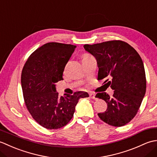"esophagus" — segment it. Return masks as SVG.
<instances>
[{"label": "esophagus", "instance_id": "1", "mask_svg": "<svg viewBox=\"0 0 157 157\" xmlns=\"http://www.w3.org/2000/svg\"><path fill=\"white\" fill-rule=\"evenodd\" d=\"M89 96H90V98H92V99L95 98V94H94V93L90 92L89 94Z\"/></svg>", "mask_w": 157, "mask_h": 157}]
</instances>
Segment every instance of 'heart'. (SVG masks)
Returning <instances> with one entry per match:
<instances>
[{"instance_id":"obj_1","label":"heart","mask_w":157,"mask_h":157,"mask_svg":"<svg viewBox=\"0 0 157 157\" xmlns=\"http://www.w3.org/2000/svg\"><path fill=\"white\" fill-rule=\"evenodd\" d=\"M88 56H90V55H84V57H83V59L86 58V57H88Z\"/></svg>"}]
</instances>
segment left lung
<instances>
[{"instance_id": "left-lung-1", "label": "left lung", "mask_w": 157, "mask_h": 157, "mask_svg": "<svg viewBox=\"0 0 157 157\" xmlns=\"http://www.w3.org/2000/svg\"><path fill=\"white\" fill-rule=\"evenodd\" d=\"M84 48L95 57L98 67V79H105L114 90L110 96L106 92L95 97L106 102L107 109L98 117L110 125L121 127L136 116L146 93L144 63L137 51L123 41L112 40Z\"/></svg>"}]
</instances>
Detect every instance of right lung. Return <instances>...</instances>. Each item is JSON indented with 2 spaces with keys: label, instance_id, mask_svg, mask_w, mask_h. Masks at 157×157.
<instances>
[{
  "label": "right lung",
  "instance_id": "right-lung-1",
  "mask_svg": "<svg viewBox=\"0 0 157 157\" xmlns=\"http://www.w3.org/2000/svg\"><path fill=\"white\" fill-rule=\"evenodd\" d=\"M76 46L48 42L29 56L21 73V88L26 107L35 121L48 129L66 125L86 92L59 96L56 83L63 80L65 67Z\"/></svg>",
  "mask_w": 157,
  "mask_h": 157
}]
</instances>
